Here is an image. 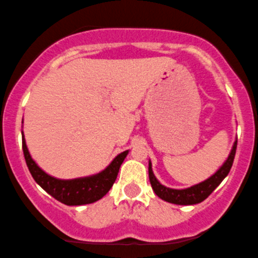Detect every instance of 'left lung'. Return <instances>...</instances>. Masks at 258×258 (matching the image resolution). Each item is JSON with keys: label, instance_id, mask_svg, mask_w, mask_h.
Segmentation results:
<instances>
[{"label": "left lung", "instance_id": "obj_1", "mask_svg": "<svg viewBox=\"0 0 258 258\" xmlns=\"http://www.w3.org/2000/svg\"><path fill=\"white\" fill-rule=\"evenodd\" d=\"M236 146H237V138H235V142L233 144V148H231L230 153H229L226 160L223 163V165L220 166L218 170L212 175L211 177H208L207 180L202 181V182L197 183V185L191 186L187 188H170L166 187V186L161 185L155 177L154 172L152 169V161L149 160L148 164V172H149V181H151V185L153 191L155 192L158 197L161 198L163 201H166L169 203H174V205H180V206H192L201 203L202 201H205L212 192L216 189L218 186L220 185L223 180L225 179L226 175L230 171L231 166H233V161L235 158V153H236Z\"/></svg>", "mask_w": 258, "mask_h": 258}]
</instances>
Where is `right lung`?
<instances>
[{
  "label": "right lung",
  "instance_id": "1",
  "mask_svg": "<svg viewBox=\"0 0 258 258\" xmlns=\"http://www.w3.org/2000/svg\"><path fill=\"white\" fill-rule=\"evenodd\" d=\"M22 143H23L25 163H27L33 179L47 194L66 206L89 205V203L97 202L105 196L114 185L121 164L123 163L124 158L130 152L124 151L116 155L104 170L99 171L97 174L77 177V179L64 180L51 176L35 163V160L33 159L28 151L23 131H22Z\"/></svg>",
  "mask_w": 258,
  "mask_h": 258
}]
</instances>
